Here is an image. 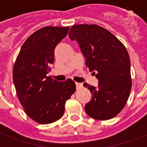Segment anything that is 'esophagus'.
<instances>
[{
  "instance_id": "esophagus-1",
  "label": "esophagus",
  "mask_w": 147,
  "mask_h": 147,
  "mask_svg": "<svg viewBox=\"0 0 147 147\" xmlns=\"http://www.w3.org/2000/svg\"><path fill=\"white\" fill-rule=\"evenodd\" d=\"M76 87H77V89H80V88H81L83 87V84H81V83H78V82H76Z\"/></svg>"
}]
</instances>
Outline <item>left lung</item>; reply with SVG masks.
I'll use <instances>...</instances> for the list:
<instances>
[{
  "label": "left lung",
  "instance_id": "1",
  "mask_svg": "<svg viewBox=\"0 0 147 147\" xmlns=\"http://www.w3.org/2000/svg\"><path fill=\"white\" fill-rule=\"evenodd\" d=\"M69 37L78 41L85 64L98 79L97 88L84 83L92 98L84 107L86 113L96 120H109L125 107L130 95L131 78L128 51L114 35L94 24L74 25Z\"/></svg>",
  "mask_w": 147,
  "mask_h": 147
}]
</instances>
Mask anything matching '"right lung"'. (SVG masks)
Returning <instances> with one entry per match:
<instances>
[{"instance_id":"right-lung-1","label":"right lung","mask_w":147,"mask_h":147,"mask_svg":"<svg viewBox=\"0 0 147 147\" xmlns=\"http://www.w3.org/2000/svg\"><path fill=\"white\" fill-rule=\"evenodd\" d=\"M69 27L46 26L30 35L22 45L13 67V82L25 113L39 124L60 119L65 102L76 90L71 79L59 82L47 74L54 63L55 47Z\"/></svg>"}]
</instances>
